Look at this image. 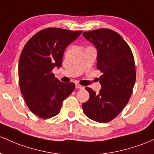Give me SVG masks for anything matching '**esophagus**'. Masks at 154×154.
Here are the masks:
<instances>
[{
  "mask_svg": "<svg viewBox=\"0 0 154 154\" xmlns=\"http://www.w3.org/2000/svg\"><path fill=\"white\" fill-rule=\"evenodd\" d=\"M75 87H76V88H79V89H82V88H84L83 86H82V85H79V84H76Z\"/></svg>",
  "mask_w": 154,
  "mask_h": 154,
  "instance_id": "34e87169",
  "label": "esophagus"
}]
</instances>
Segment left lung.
Segmentation results:
<instances>
[{"mask_svg": "<svg viewBox=\"0 0 154 154\" xmlns=\"http://www.w3.org/2000/svg\"><path fill=\"white\" fill-rule=\"evenodd\" d=\"M82 35L97 48V68L102 72V88L96 94L85 88L90 97L82 109L89 119L106 123L122 111L131 96L136 80L134 55L124 39L111 29H100Z\"/></svg>", "mask_w": 154, "mask_h": 154, "instance_id": "obj_1", "label": "left lung"}]
</instances>
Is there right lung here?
<instances>
[{"mask_svg": "<svg viewBox=\"0 0 154 154\" xmlns=\"http://www.w3.org/2000/svg\"><path fill=\"white\" fill-rule=\"evenodd\" d=\"M82 31L48 28L29 39L23 49L18 65L20 91L30 111L48 119L59 114L63 101L75 88L55 78L54 68L62 66L66 48Z\"/></svg>", "mask_w": 154, "mask_h": 154, "instance_id": "right-lung-1", "label": "right lung"}]
</instances>
